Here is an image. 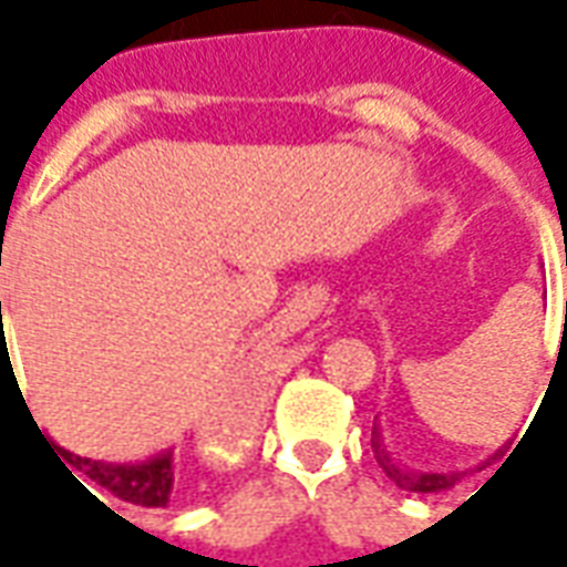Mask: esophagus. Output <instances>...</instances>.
Segmentation results:
<instances>
[{
    "label": "esophagus",
    "instance_id": "esophagus-1",
    "mask_svg": "<svg viewBox=\"0 0 567 567\" xmlns=\"http://www.w3.org/2000/svg\"><path fill=\"white\" fill-rule=\"evenodd\" d=\"M316 312H319V297L309 295V291L297 295L295 300H288L282 312L270 321V337L285 340V337H291V333L303 331L309 321L316 319Z\"/></svg>",
    "mask_w": 567,
    "mask_h": 567
}]
</instances>
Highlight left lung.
Listing matches in <instances>:
<instances>
[{
    "label": "left lung",
    "instance_id": "obj_1",
    "mask_svg": "<svg viewBox=\"0 0 567 567\" xmlns=\"http://www.w3.org/2000/svg\"><path fill=\"white\" fill-rule=\"evenodd\" d=\"M373 455H377V462H380V467L385 471V476L392 480L394 486H401L404 492H443V488H452L458 480H462V474L458 471H446V474H431V471H413V467H406V464L394 462L392 455H389V450L382 446L380 440V425L373 422ZM501 455V450H498ZM488 464V462H486Z\"/></svg>",
    "mask_w": 567,
    "mask_h": 567
}]
</instances>
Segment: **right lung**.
<instances>
[{
	"instance_id": "1",
	"label": "right lung",
	"mask_w": 567,
	"mask_h": 567,
	"mask_svg": "<svg viewBox=\"0 0 567 567\" xmlns=\"http://www.w3.org/2000/svg\"><path fill=\"white\" fill-rule=\"evenodd\" d=\"M63 452L75 471L91 476L96 486L109 488L115 498L140 504V507H166L173 498L175 488V467H173V450L154 455L148 462L140 464H112V462H93V458H81L72 452ZM72 474V471H69Z\"/></svg>"
}]
</instances>
